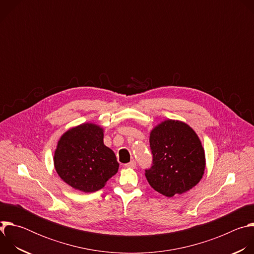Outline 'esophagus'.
Masks as SVG:
<instances>
[{
    "mask_svg": "<svg viewBox=\"0 0 254 254\" xmlns=\"http://www.w3.org/2000/svg\"><path fill=\"white\" fill-rule=\"evenodd\" d=\"M127 168H131V169H134L135 167H136V163H135V161H130L129 163H127V164H126L125 165Z\"/></svg>",
    "mask_w": 254,
    "mask_h": 254,
    "instance_id": "1",
    "label": "esophagus"
}]
</instances>
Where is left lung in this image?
<instances>
[{
    "label": "left lung",
    "instance_id": "8db88e82",
    "mask_svg": "<svg viewBox=\"0 0 254 254\" xmlns=\"http://www.w3.org/2000/svg\"><path fill=\"white\" fill-rule=\"evenodd\" d=\"M153 163L146 170L151 187L167 197L196 186L205 170V153L197 133L187 124L168 120L150 135Z\"/></svg>",
    "mask_w": 254,
    "mask_h": 254
}]
</instances>
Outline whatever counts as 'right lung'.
Listing matches in <instances>:
<instances>
[{
	"label": "right lung",
	"instance_id": "add662e5",
	"mask_svg": "<svg viewBox=\"0 0 254 254\" xmlns=\"http://www.w3.org/2000/svg\"><path fill=\"white\" fill-rule=\"evenodd\" d=\"M54 166L66 184L85 193L104 187L118 173L120 164L113 150L104 146L103 129L83 124L67 130L59 139Z\"/></svg>",
	"mask_w": 254,
	"mask_h": 254
}]
</instances>
